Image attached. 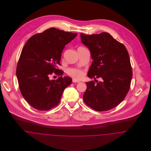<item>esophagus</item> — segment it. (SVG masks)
<instances>
[{"mask_svg":"<svg viewBox=\"0 0 151 151\" xmlns=\"http://www.w3.org/2000/svg\"><path fill=\"white\" fill-rule=\"evenodd\" d=\"M72 82L73 83H79V81L78 80H75V79H72Z\"/></svg>","mask_w":151,"mask_h":151,"instance_id":"esophagus-1","label":"esophagus"}]
</instances>
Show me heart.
Wrapping results in <instances>:
<instances>
[{
  "instance_id": "heart-1",
  "label": "heart",
  "mask_w": 151,
  "mask_h": 151,
  "mask_svg": "<svg viewBox=\"0 0 151 151\" xmlns=\"http://www.w3.org/2000/svg\"><path fill=\"white\" fill-rule=\"evenodd\" d=\"M67 74L73 79L79 80L84 75V72L83 70L76 68H70L67 70Z\"/></svg>"
}]
</instances>
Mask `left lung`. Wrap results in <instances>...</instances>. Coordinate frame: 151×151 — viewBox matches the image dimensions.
Returning a JSON list of instances; mask_svg holds the SVG:
<instances>
[{
    "label": "left lung",
    "mask_w": 151,
    "mask_h": 151,
    "mask_svg": "<svg viewBox=\"0 0 151 151\" xmlns=\"http://www.w3.org/2000/svg\"><path fill=\"white\" fill-rule=\"evenodd\" d=\"M80 37L93 59L88 77L102 79L97 84L93 81L86 83L83 100L96 111H108L118 106L129 91L132 71L128 51L123 44L106 32L81 33Z\"/></svg>",
    "instance_id": "8db88e82"
}]
</instances>
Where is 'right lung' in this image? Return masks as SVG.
I'll return each instance as SVG.
<instances>
[{
    "mask_svg": "<svg viewBox=\"0 0 151 151\" xmlns=\"http://www.w3.org/2000/svg\"><path fill=\"white\" fill-rule=\"evenodd\" d=\"M78 35L51 28L32 36L22 51L16 67V76L22 96L33 108L47 111L60 102L67 86L72 83L68 77L50 80L52 75L62 76L58 69L65 45Z\"/></svg>",
    "mask_w": 151,
    "mask_h": 151,
    "instance_id": "obj_1",
    "label": "right lung"
}]
</instances>
